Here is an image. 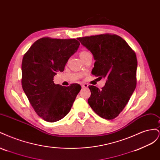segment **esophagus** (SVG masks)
Masks as SVG:
<instances>
[{
  "mask_svg": "<svg viewBox=\"0 0 160 160\" xmlns=\"http://www.w3.org/2000/svg\"><path fill=\"white\" fill-rule=\"evenodd\" d=\"M82 88H88V85L87 83H83L81 85Z\"/></svg>",
  "mask_w": 160,
  "mask_h": 160,
  "instance_id": "34e87169",
  "label": "esophagus"
}]
</instances>
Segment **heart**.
<instances>
[{"label":"heart","mask_w":160,"mask_h":160,"mask_svg":"<svg viewBox=\"0 0 160 160\" xmlns=\"http://www.w3.org/2000/svg\"><path fill=\"white\" fill-rule=\"evenodd\" d=\"M88 53H89L88 51L83 50V51H81L79 52V57H80L81 59H82V58L84 57L86 55H88Z\"/></svg>","instance_id":"heart-1"}]
</instances>
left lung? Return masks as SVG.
Wrapping results in <instances>:
<instances>
[{
  "instance_id": "8db88e82",
  "label": "left lung",
  "mask_w": 160,
  "mask_h": 160,
  "mask_svg": "<svg viewBox=\"0 0 160 160\" xmlns=\"http://www.w3.org/2000/svg\"><path fill=\"white\" fill-rule=\"evenodd\" d=\"M89 50L95 62L92 74L107 81L101 89L89 85L88 103L105 119L122 112L136 88L138 61L135 52L124 39L115 34L77 38Z\"/></svg>"
}]
</instances>
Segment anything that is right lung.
<instances>
[{
  "instance_id": "right-lung-1",
  "label": "right lung",
  "mask_w": 160,
  "mask_h": 160,
  "mask_svg": "<svg viewBox=\"0 0 160 160\" xmlns=\"http://www.w3.org/2000/svg\"><path fill=\"white\" fill-rule=\"evenodd\" d=\"M80 43L75 38L42 37L33 43L23 56L22 87L37 114L48 122H55L70 111L79 84L68 87L55 85L53 77L63 71Z\"/></svg>"
}]
</instances>
